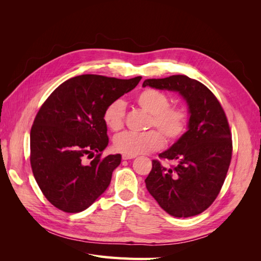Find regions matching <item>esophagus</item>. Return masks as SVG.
Here are the masks:
<instances>
[{
    "label": "esophagus",
    "instance_id": "esophagus-1",
    "mask_svg": "<svg viewBox=\"0 0 261 261\" xmlns=\"http://www.w3.org/2000/svg\"><path fill=\"white\" fill-rule=\"evenodd\" d=\"M123 160H129V159H134L135 158V155H128V154H123L122 155Z\"/></svg>",
    "mask_w": 261,
    "mask_h": 261
}]
</instances>
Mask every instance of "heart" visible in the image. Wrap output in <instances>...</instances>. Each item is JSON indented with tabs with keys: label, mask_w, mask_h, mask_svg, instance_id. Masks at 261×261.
Returning a JSON list of instances; mask_svg holds the SVG:
<instances>
[{
	"label": "heart",
	"mask_w": 261,
	"mask_h": 261,
	"mask_svg": "<svg viewBox=\"0 0 261 261\" xmlns=\"http://www.w3.org/2000/svg\"><path fill=\"white\" fill-rule=\"evenodd\" d=\"M135 101L143 111L150 115L148 127L158 128L168 143H174L183 135L188 121L187 112L183 107L170 106L167 94L156 89L146 88L137 94ZM124 102L117 99L106 108L103 121L110 130L118 132L124 125ZM160 133L156 130L141 134L123 133L114 138L113 146L116 151L124 154H145L163 146V138Z\"/></svg>",
	"instance_id": "b5f03b06"
}]
</instances>
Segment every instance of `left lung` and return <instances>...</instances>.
<instances>
[{
	"label": "left lung",
	"instance_id": "left-lung-1",
	"mask_svg": "<svg viewBox=\"0 0 261 261\" xmlns=\"http://www.w3.org/2000/svg\"><path fill=\"white\" fill-rule=\"evenodd\" d=\"M175 91L188 107L184 133L160 158L177 161L174 169L156 160L145 179L149 194L169 215H199L215 201L232 158V135L220 102L206 86L185 75L146 80L143 87Z\"/></svg>",
	"mask_w": 261,
	"mask_h": 261
}]
</instances>
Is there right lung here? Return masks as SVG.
Here are the masks:
<instances>
[{"mask_svg": "<svg viewBox=\"0 0 261 261\" xmlns=\"http://www.w3.org/2000/svg\"><path fill=\"white\" fill-rule=\"evenodd\" d=\"M140 80L76 76L61 84L39 110L30 130V163L37 184L54 207L81 212L106 192L122 155L101 159L109 144L105 110ZM87 155L96 156L85 164Z\"/></svg>", "mask_w": 261, "mask_h": 261, "instance_id": "1", "label": "right lung"}]
</instances>
